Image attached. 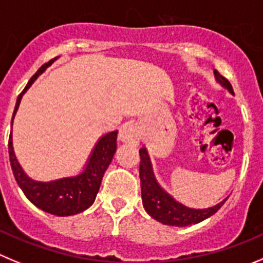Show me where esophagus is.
<instances>
[{"instance_id": "obj_1", "label": "esophagus", "mask_w": 263, "mask_h": 263, "mask_svg": "<svg viewBox=\"0 0 263 263\" xmlns=\"http://www.w3.org/2000/svg\"><path fill=\"white\" fill-rule=\"evenodd\" d=\"M120 141L127 144H138L139 142V130L134 124H126L122 126L119 134Z\"/></svg>"}]
</instances>
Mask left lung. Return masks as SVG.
I'll return each instance as SVG.
<instances>
[{
    "label": "left lung",
    "mask_w": 263,
    "mask_h": 263,
    "mask_svg": "<svg viewBox=\"0 0 263 263\" xmlns=\"http://www.w3.org/2000/svg\"><path fill=\"white\" fill-rule=\"evenodd\" d=\"M216 79L222 86L229 89L230 92L234 94L231 84L226 77L222 76L218 71H216ZM139 157H141V162H139V177H141V190H142V201H143V206L146 209L147 213L155 218L156 221L161 222V223L167 224V226H177V227H184L190 226V224L199 223V222L204 221V219L209 218L213 216L222 205L224 204L223 200L219 204L214 205L212 208L208 209H191L187 208L181 202H177L171 195H167L159 183L156 182L151 167V161L147 155V149L141 148L139 149Z\"/></svg>",
    "instance_id": "8db88e82"
}]
</instances>
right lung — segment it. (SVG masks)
Listing matches in <instances>:
<instances>
[{
	"mask_svg": "<svg viewBox=\"0 0 263 263\" xmlns=\"http://www.w3.org/2000/svg\"><path fill=\"white\" fill-rule=\"evenodd\" d=\"M57 58L51 59L45 63L28 81L23 91L19 94L15 104L12 120L17 111V107L21 103V99L28 87L33 84L34 80L46 69L47 66L52 63ZM12 124V121H11ZM116 138L117 130L111 132L102 137L97 143L96 148L92 151L86 167L81 174L71 178H62L58 181L51 182H37L29 178L23 169L21 167L15 157L14 148H12V138L10 133L9 138V156L11 162V169L14 173L17 184L23 190L24 195L28 197L31 202H33L37 208L42 209L44 212L54 216L66 217L73 216V214L81 213L87 209L96 200L97 194L101 187L102 178L114 157L116 151Z\"/></svg>",
	"mask_w": 263,
	"mask_h": 263,
	"instance_id": "right-lung-1",
	"label": "right lung"
}]
</instances>
